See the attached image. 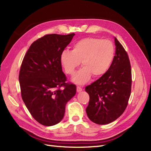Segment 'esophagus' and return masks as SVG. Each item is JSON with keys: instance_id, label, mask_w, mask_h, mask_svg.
<instances>
[{"instance_id": "esophagus-1", "label": "esophagus", "mask_w": 151, "mask_h": 151, "mask_svg": "<svg viewBox=\"0 0 151 151\" xmlns=\"http://www.w3.org/2000/svg\"><path fill=\"white\" fill-rule=\"evenodd\" d=\"M76 89H77V92H81V91H83V88H82L81 87H80V86H77Z\"/></svg>"}]
</instances>
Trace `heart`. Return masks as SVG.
Wrapping results in <instances>:
<instances>
[{
    "label": "heart",
    "mask_w": 151,
    "mask_h": 151,
    "mask_svg": "<svg viewBox=\"0 0 151 151\" xmlns=\"http://www.w3.org/2000/svg\"><path fill=\"white\" fill-rule=\"evenodd\" d=\"M115 54V45L108 40L89 37L76 42L72 51L64 50L60 61L65 74L72 76L82 63L83 68L77 72L72 81L78 84H84L91 76L100 77L110 68Z\"/></svg>",
    "instance_id": "obj_1"
}]
</instances>
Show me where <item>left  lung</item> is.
Wrapping results in <instances>:
<instances>
[{
    "mask_svg": "<svg viewBox=\"0 0 151 151\" xmlns=\"http://www.w3.org/2000/svg\"><path fill=\"white\" fill-rule=\"evenodd\" d=\"M115 42L116 53L110 68L85 88L89 95L87 115L99 125L108 124L121 116L130 96L132 70L129 57L116 38Z\"/></svg>",
    "mask_w": 151,
    "mask_h": 151,
    "instance_id": "1",
    "label": "left lung"
}]
</instances>
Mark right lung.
<instances>
[{
	"mask_svg": "<svg viewBox=\"0 0 151 151\" xmlns=\"http://www.w3.org/2000/svg\"><path fill=\"white\" fill-rule=\"evenodd\" d=\"M74 35H45L31 45L22 60L19 74L21 97L32 116L43 125L60 122L66 104L76 93V86L66 83L60 61Z\"/></svg>",
	"mask_w": 151,
	"mask_h": 151,
	"instance_id": "1",
	"label": "right lung"
}]
</instances>
